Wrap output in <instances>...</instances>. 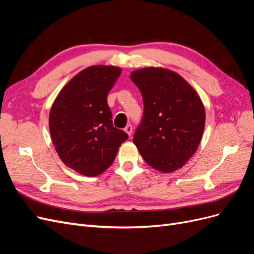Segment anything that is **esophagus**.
Masks as SVG:
<instances>
[{
    "instance_id": "esophagus-1",
    "label": "esophagus",
    "mask_w": 254,
    "mask_h": 254,
    "mask_svg": "<svg viewBox=\"0 0 254 254\" xmlns=\"http://www.w3.org/2000/svg\"><path fill=\"white\" fill-rule=\"evenodd\" d=\"M125 131L127 132V134L128 135H131V133H132V125H130V124H128L126 127H125Z\"/></svg>"
}]
</instances>
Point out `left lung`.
Segmentation results:
<instances>
[{"mask_svg": "<svg viewBox=\"0 0 254 254\" xmlns=\"http://www.w3.org/2000/svg\"><path fill=\"white\" fill-rule=\"evenodd\" d=\"M130 78L144 104L133 143L151 167L162 173L178 170L201 140L205 123L201 99L180 75L165 68H142Z\"/></svg>", "mask_w": 254, "mask_h": 254, "instance_id": "1", "label": "left lung"}]
</instances>
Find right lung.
Returning a JSON list of instances; mask_svg holds the SVG:
<instances>
[{"label": "right lung", "mask_w": 254, "mask_h": 254, "mask_svg": "<svg viewBox=\"0 0 254 254\" xmlns=\"http://www.w3.org/2000/svg\"><path fill=\"white\" fill-rule=\"evenodd\" d=\"M122 70L93 65L68 81L50 112L53 144L63 162L77 173L94 177L108 168L128 134L112 124L107 96Z\"/></svg>", "instance_id": "add662e5"}]
</instances>
